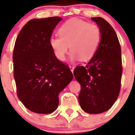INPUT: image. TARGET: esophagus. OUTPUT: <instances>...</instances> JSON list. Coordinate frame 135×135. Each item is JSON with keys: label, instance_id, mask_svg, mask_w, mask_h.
Instances as JSON below:
<instances>
[{"label": "esophagus", "instance_id": "esophagus-1", "mask_svg": "<svg viewBox=\"0 0 135 135\" xmlns=\"http://www.w3.org/2000/svg\"><path fill=\"white\" fill-rule=\"evenodd\" d=\"M70 70H71V72L73 73L74 70V67L73 65H70Z\"/></svg>", "mask_w": 135, "mask_h": 135}]
</instances>
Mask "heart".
Instances as JSON below:
<instances>
[{
    "mask_svg": "<svg viewBox=\"0 0 135 135\" xmlns=\"http://www.w3.org/2000/svg\"><path fill=\"white\" fill-rule=\"evenodd\" d=\"M59 37H52L49 44L55 57L64 61L68 53L69 46L72 60H89L93 57L101 40L100 27L84 20L71 19L61 26Z\"/></svg>",
    "mask_w": 135,
    "mask_h": 135,
    "instance_id": "obj_1",
    "label": "heart"
}]
</instances>
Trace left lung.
<instances>
[{"instance_id": "8db88e82", "label": "left lung", "mask_w": 135, "mask_h": 135, "mask_svg": "<svg viewBox=\"0 0 135 135\" xmlns=\"http://www.w3.org/2000/svg\"><path fill=\"white\" fill-rule=\"evenodd\" d=\"M100 27L98 49L85 67L77 66L75 78L81 86L78 101L88 114H101L112 108L120 90L121 48L115 30L102 17H92Z\"/></svg>"}]
</instances>
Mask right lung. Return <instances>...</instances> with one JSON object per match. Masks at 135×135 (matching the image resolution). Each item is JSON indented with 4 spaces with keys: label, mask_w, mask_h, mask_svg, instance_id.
Listing matches in <instances>:
<instances>
[{
    "label": "right lung",
    "mask_w": 135,
    "mask_h": 135,
    "mask_svg": "<svg viewBox=\"0 0 135 135\" xmlns=\"http://www.w3.org/2000/svg\"><path fill=\"white\" fill-rule=\"evenodd\" d=\"M61 20L59 17L30 20L15 41L13 61L17 94L26 108L37 114L55 111L59 94L73 79L68 66L57 59L49 44Z\"/></svg>",
    "instance_id": "obj_1"
}]
</instances>
